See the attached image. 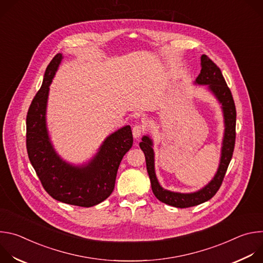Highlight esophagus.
Returning a JSON list of instances; mask_svg holds the SVG:
<instances>
[{"label": "esophagus", "mask_w": 263, "mask_h": 263, "mask_svg": "<svg viewBox=\"0 0 263 263\" xmlns=\"http://www.w3.org/2000/svg\"><path fill=\"white\" fill-rule=\"evenodd\" d=\"M143 131H144V129H143V127H142L141 125H135V126L133 127V129H132L133 137H134L135 139L139 138V137L142 135Z\"/></svg>", "instance_id": "34e87169"}]
</instances>
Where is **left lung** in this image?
Returning <instances> with one entry per match:
<instances>
[{"mask_svg": "<svg viewBox=\"0 0 263 263\" xmlns=\"http://www.w3.org/2000/svg\"><path fill=\"white\" fill-rule=\"evenodd\" d=\"M195 84L204 85L215 97L220 105L223 117V137L220 149V159L217 171L212 180L203 189L195 193H177L167 191L160 185L155 173V154L153 149V139L149 135H144L139 142V146L145 157L146 171L151 181L152 191L155 197L167 205L177 208H189L197 206L210 200L219 190L231 161L235 144L236 110L232 93L224 81L222 73L217 65L206 55L201 56V72Z\"/></svg>", "mask_w": 263, "mask_h": 263, "instance_id": "left-lung-1", "label": "left lung"}]
</instances>
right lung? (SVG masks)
I'll use <instances>...</instances> for the list:
<instances>
[{
    "label": "right lung",
    "instance_id": "obj_1",
    "mask_svg": "<svg viewBox=\"0 0 263 263\" xmlns=\"http://www.w3.org/2000/svg\"><path fill=\"white\" fill-rule=\"evenodd\" d=\"M63 59L58 53L48 65L43 85L34 97L27 115V151L30 162L46 192L55 200L80 207H91L106 200L115 190L124 155L133 143L130 126L108 135L96 155L76 165L56 152L47 127L50 85Z\"/></svg>",
    "mask_w": 263,
    "mask_h": 263
}]
</instances>
